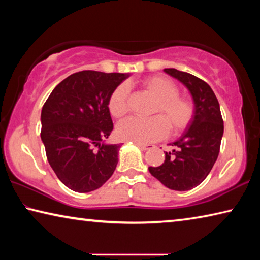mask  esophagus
<instances>
[{
    "label": "esophagus",
    "instance_id": "esophagus-1",
    "mask_svg": "<svg viewBox=\"0 0 260 260\" xmlns=\"http://www.w3.org/2000/svg\"><path fill=\"white\" fill-rule=\"evenodd\" d=\"M135 144L140 149H142V150H149V149L153 148V144H143V143H135Z\"/></svg>",
    "mask_w": 260,
    "mask_h": 260
}]
</instances>
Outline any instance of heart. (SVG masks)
Segmentation results:
<instances>
[{"mask_svg":"<svg viewBox=\"0 0 260 260\" xmlns=\"http://www.w3.org/2000/svg\"><path fill=\"white\" fill-rule=\"evenodd\" d=\"M142 86L157 99L153 116L148 119L131 117L117 126L120 140L136 143H150L167 134H180L190 125L193 118V105L190 101L179 96V88L173 81L155 76L144 79ZM129 87L126 83L118 86L109 100V111L114 118H122L128 112Z\"/></svg>","mask_w":260,"mask_h":260,"instance_id":"1","label":"heart"}]
</instances>
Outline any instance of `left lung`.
<instances>
[{"label": "left lung", "instance_id": "obj_1", "mask_svg": "<svg viewBox=\"0 0 260 260\" xmlns=\"http://www.w3.org/2000/svg\"><path fill=\"white\" fill-rule=\"evenodd\" d=\"M164 72L189 90L195 112L183 134L171 143L175 149L165 152L164 162L150 166L149 172L165 187L186 191L199 186L212 170L219 155L223 120L218 100L208 83L177 69H164Z\"/></svg>", "mask_w": 260, "mask_h": 260}]
</instances>
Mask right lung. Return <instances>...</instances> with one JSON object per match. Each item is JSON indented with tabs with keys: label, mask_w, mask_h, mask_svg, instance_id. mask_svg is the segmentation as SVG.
I'll list each match as a JSON object with an SVG mask.
<instances>
[{
	"label": "right lung",
	"mask_w": 260,
	"mask_h": 260,
	"mask_svg": "<svg viewBox=\"0 0 260 260\" xmlns=\"http://www.w3.org/2000/svg\"><path fill=\"white\" fill-rule=\"evenodd\" d=\"M128 73L81 71L51 91L41 111V140L51 169L73 191L89 192L108 181L121 144H108L113 129L109 100Z\"/></svg>",
	"instance_id": "add662e5"
}]
</instances>
